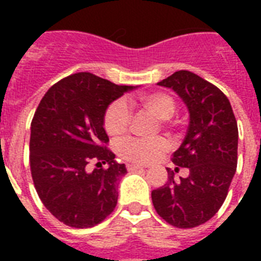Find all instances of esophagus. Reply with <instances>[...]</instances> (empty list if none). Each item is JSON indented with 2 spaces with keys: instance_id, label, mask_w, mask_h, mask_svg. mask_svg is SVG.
<instances>
[{
  "instance_id": "obj_1",
  "label": "esophagus",
  "mask_w": 261,
  "mask_h": 261,
  "mask_svg": "<svg viewBox=\"0 0 261 261\" xmlns=\"http://www.w3.org/2000/svg\"><path fill=\"white\" fill-rule=\"evenodd\" d=\"M141 169H143L141 165H135V164H127V171H128V172L141 171Z\"/></svg>"
}]
</instances>
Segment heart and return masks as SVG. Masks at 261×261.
Here are the masks:
<instances>
[{
  "label": "heart",
  "mask_w": 261,
  "mask_h": 261,
  "mask_svg": "<svg viewBox=\"0 0 261 261\" xmlns=\"http://www.w3.org/2000/svg\"><path fill=\"white\" fill-rule=\"evenodd\" d=\"M139 102L146 111L160 120H168L174 115L176 102L171 94L164 92L143 94L139 97ZM131 122L130 108L124 100H116L108 107L104 116L106 131L112 137L123 135L128 130ZM168 143L163 138L138 139L127 138L119 142L118 151L120 157L135 164H150L165 153Z\"/></svg>",
  "instance_id": "b5f03b06"
}]
</instances>
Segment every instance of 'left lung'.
<instances>
[{
  "mask_svg": "<svg viewBox=\"0 0 261 261\" xmlns=\"http://www.w3.org/2000/svg\"><path fill=\"white\" fill-rule=\"evenodd\" d=\"M157 85L173 90L188 110L186 138L172 161L174 171L177 166L188 167L189 176L176 180L167 168L168 181L151 191L153 206L172 226H199L226 199L237 168V122L226 96L191 71H176Z\"/></svg>",
  "mask_w": 261,
  "mask_h": 261,
  "instance_id": "1",
  "label": "left lung"
}]
</instances>
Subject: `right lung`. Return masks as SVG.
Here are the masks:
<instances>
[{
	"label": "right lung",
	"instance_id": "add662e5",
	"mask_svg": "<svg viewBox=\"0 0 261 261\" xmlns=\"http://www.w3.org/2000/svg\"><path fill=\"white\" fill-rule=\"evenodd\" d=\"M138 87L116 85L90 73H77L47 90L31 123L30 165L39 198L67 226L92 227L118 203L126 165L102 143L108 107ZM92 159L107 170L87 171Z\"/></svg>",
	"mask_w": 261,
	"mask_h": 261
}]
</instances>
